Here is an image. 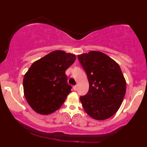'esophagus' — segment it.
I'll use <instances>...</instances> for the list:
<instances>
[{
    "label": "esophagus",
    "instance_id": "1",
    "mask_svg": "<svg viewBox=\"0 0 147 147\" xmlns=\"http://www.w3.org/2000/svg\"><path fill=\"white\" fill-rule=\"evenodd\" d=\"M73 88H74V90H75V91H76V90H78V86L77 85L74 86V87H73Z\"/></svg>",
    "mask_w": 147,
    "mask_h": 147
}]
</instances>
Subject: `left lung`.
<instances>
[{"instance_id":"1","label":"left lung","mask_w":147,"mask_h":147,"mask_svg":"<svg viewBox=\"0 0 147 147\" xmlns=\"http://www.w3.org/2000/svg\"><path fill=\"white\" fill-rule=\"evenodd\" d=\"M89 82V90L80 97L84 110L92 118L108 119L120 106L126 93V84L120 66L100 51L78 55Z\"/></svg>"}]
</instances>
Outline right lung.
<instances>
[{"mask_svg": "<svg viewBox=\"0 0 147 147\" xmlns=\"http://www.w3.org/2000/svg\"><path fill=\"white\" fill-rule=\"evenodd\" d=\"M76 55L57 50L32 64L23 78L25 97L37 113L49 114L62 106L71 92L65 74Z\"/></svg>", "mask_w": 147, "mask_h": 147, "instance_id": "1", "label": "right lung"}]
</instances>
